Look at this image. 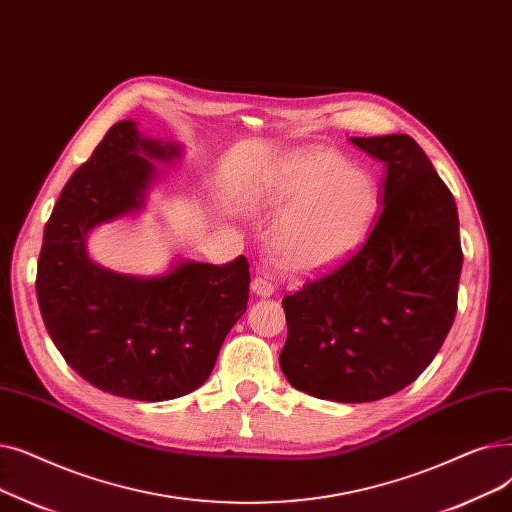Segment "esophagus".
<instances>
[{"instance_id":"34e87169","label":"esophagus","mask_w":512,"mask_h":512,"mask_svg":"<svg viewBox=\"0 0 512 512\" xmlns=\"http://www.w3.org/2000/svg\"><path fill=\"white\" fill-rule=\"evenodd\" d=\"M252 291L260 298H269L275 294V285L269 281V277L266 275H256L252 279Z\"/></svg>"}]
</instances>
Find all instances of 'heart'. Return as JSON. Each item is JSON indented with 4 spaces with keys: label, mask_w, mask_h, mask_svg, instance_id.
Returning <instances> with one entry per match:
<instances>
[{
    "label": "heart",
    "mask_w": 512,
    "mask_h": 512,
    "mask_svg": "<svg viewBox=\"0 0 512 512\" xmlns=\"http://www.w3.org/2000/svg\"><path fill=\"white\" fill-rule=\"evenodd\" d=\"M260 206H283L273 231L281 266L294 273H321L348 258L367 237L379 210L375 179L329 150H308L266 179Z\"/></svg>",
    "instance_id": "1"
}]
</instances>
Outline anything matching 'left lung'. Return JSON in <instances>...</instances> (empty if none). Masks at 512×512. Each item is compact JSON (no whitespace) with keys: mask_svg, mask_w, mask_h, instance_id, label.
<instances>
[{"mask_svg":"<svg viewBox=\"0 0 512 512\" xmlns=\"http://www.w3.org/2000/svg\"><path fill=\"white\" fill-rule=\"evenodd\" d=\"M387 166L367 241L283 298L281 371L300 392L373 402L415 381L454 323L462 250L450 189L410 135L352 137Z\"/></svg>","mask_w":512,"mask_h":512,"instance_id":"left-lung-1","label":"left lung"}]
</instances>
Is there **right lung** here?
I'll return each instance as SVG.
<instances>
[{
  "instance_id": "obj_1",
  "label": "right lung",
  "mask_w": 512,
  "mask_h": 512,
  "mask_svg": "<svg viewBox=\"0 0 512 512\" xmlns=\"http://www.w3.org/2000/svg\"><path fill=\"white\" fill-rule=\"evenodd\" d=\"M141 153L170 160L179 148L143 139L133 120H120L68 179L45 225L35 287L45 329L75 373L112 396L162 402L208 379L246 312L250 271L237 256L137 279L89 260L87 231L141 208L154 177Z\"/></svg>"
}]
</instances>
